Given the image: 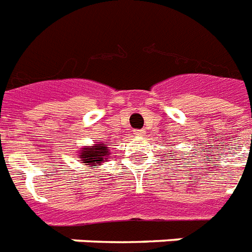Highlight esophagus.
I'll return each instance as SVG.
<instances>
[{
	"mask_svg": "<svg viewBox=\"0 0 252 252\" xmlns=\"http://www.w3.org/2000/svg\"><path fill=\"white\" fill-rule=\"evenodd\" d=\"M145 133L144 129H137V131H135V135L136 136H143Z\"/></svg>",
	"mask_w": 252,
	"mask_h": 252,
	"instance_id": "esophagus-1",
	"label": "esophagus"
}]
</instances>
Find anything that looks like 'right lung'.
<instances>
[{
  "mask_svg": "<svg viewBox=\"0 0 252 252\" xmlns=\"http://www.w3.org/2000/svg\"><path fill=\"white\" fill-rule=\"evenodd\" d=\"M108 147L107 144H94L92 148H83L80 152V159L81 163H87L85 165H92V167H97L102 160L109 159L108 158Z\"/></svg>",
  "mask_w": 252,
  "mask_h": 252,
  "instance_id": "right-lung-1",
  "label": "right lung"
}]
</instances>
